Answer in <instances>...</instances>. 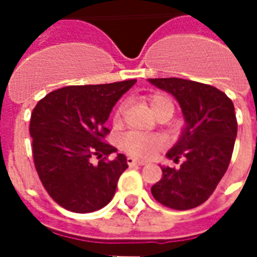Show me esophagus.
Here are the masks:
<instances>
[{
  "label": "esophagus",
  "mask_w": 257,
  "mask_h": 257,
  "mask_svg": "<svg viewBox=\"0 0 257 257\" xmlns=\"http://www.w3.org/2000/svg\"><path fill=\"white\" fill-rule=\"evenodd\" d=\"M126 162H128V165H146V161L138 160V158H135V157H128V158H126Z\"/></svg>",
  "instance_id": "esophagus-1"
}]
</instances>
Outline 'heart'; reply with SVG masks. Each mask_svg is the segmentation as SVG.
<instances>
[{
  "mask_svg": "<svg viewBox=\"0 0 257 257\" xmlns=\"http://www.w3.org/2000/svg\"><path fill=\"white\" fill-rule=\"evenodd\" d=\"M147 103L149 107L153 111L154 115L158 112L168 111L171 115L173 114V103L172 100L164 95H153L147 97ZM123 108L125 104H119L117 110L114 112V122H119L122 118ZM119 146L121 149L125 150L129 154L136 157H142V158H149L157 154L161 150L164 142L160 136H153V135H140V134H128L123 135L119 139Z\"/></svg>",
  "mask_w": 257,
  "mask_h": 257,
  "instance_id": "1",
  "label": "heart"
}]
</instances>
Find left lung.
Masks as SVG:
<instances>
[{"mask_svg":"<svg viewBox=\"0 0 257 257\" xmlns=\"http://www.w3.org/2000/svg\"><path fill=\"white\" fill-rule=\"evenodd\" d=\"M179 101L183 132L171 150L169 160L179 168L161 167V180L151 187L153 197L168 208L193 209L204 204L224 176L237 138L232 101L215 86L183 78H149Z\"/></svg>","mask_w":257,"mask_h":257,"instance_id":"8db88e82","label":"left lung"}]
</instances>
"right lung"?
Segmentation results:
<instances>
[{
  "label": "right lung",
  "mask_w": 257,
  "mask_h": 257,
  "mask_svg": "<svg viewBox=\"0 0 257 257\" xmlns=\"http://www.w3.org/2000/svg\"><path fill=\"white\" fill-rule=\"evenodd\" d=\"M136 79L100 85H73L53 90L37 103L30 119L33 158L41 183L64 209L89 213L114 197L118 179L128 168L103 139L114 104ZM93 156L101 161L91 164Z\"/></svg>",
  "instance_id": "add662e5"
}]
</instances>
